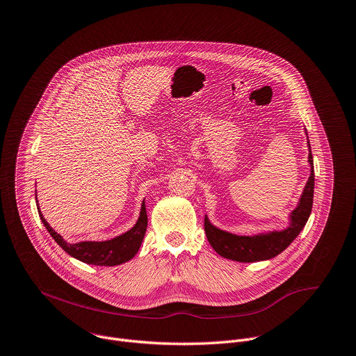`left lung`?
Segmentation results:
<instances>
[{"label": "left lung", "mask_w": 356, "mask_h": 356, "mask_svg": "<svg viewBox=\"0 0 356 356\" xmlns=\"http://www.w3.org/2000/svg\"><path fill=\"white\" fill-rule=\"evenodd\" d=\"M309 163L312 166L310 177L306 183L303 194L298 207L291 213V226L281 232H271L267 234L256 236H238L225 230H220L211 225L208 218H204V229L207 239L212 249L222 257L241 261L253 263L261 260H270L284 252L305 227L313 207L314 191V170L313 155L309 144Z\"/></svg>", "instance_id": "1"}]
</instances>
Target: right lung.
I'll return each mask as SVG.
<instances>
[{"label": "right lung", "mask_w": 356, "mask_h": 356, "mask_svg": "<svg viewBox=\"0 0 356 356\" xmlns=\"http://www.w3.org/2000/svg\"><path fill=\"white\" fill-rule=\"evenodd\" d=\"M38 211L42 222L44 223L49 233L51 234V238L58 243V246L65 253H68L71 257L82 263L93 264V266L111 267V266H118L131 260L141 248L145 230L148 226L145 202H143L140 218L134 225V227L130 229L129 232L106 242H81V243L70 245L46 222L40 209Z\"/></svg>", "instance_id": "right-lung-1"}]
</instances>
